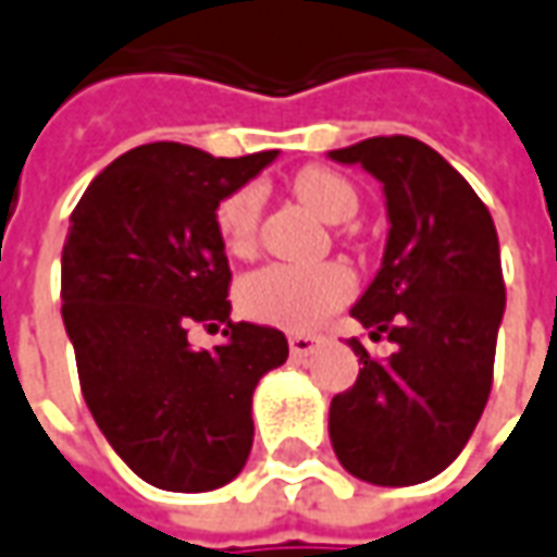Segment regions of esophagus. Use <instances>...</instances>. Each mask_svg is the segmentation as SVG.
I'll return each mask as SVG.
<instances>
[{
    "mask_svg": "<svg viewBox=\"0 0 557 557\" xmlns=\"http://www.w3.org/2000/svg\"><path fill=\"white\" fill-rule=\"evenodd\" d=\"M317 338L313 335H289V350H293V357H310L313 350H317Z\"/></svg>",
    "mask_w": 557,
    "mask_h": 557,
    "instance_id": "obj_1",
    "label": "esophagus"
}]
</instances>
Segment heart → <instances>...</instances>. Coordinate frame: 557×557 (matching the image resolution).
I'll use <instances>...</instances> for the list:
<instances>
[{
	"instance_id": "heart-1",
	"label": "heart",
	"mask_w": 557,
	"mask_h": 557,
	"mask_svg": "<svg viewBox=\"0 0 557 557\" xmlns=\"http://www.w3.org/2000/svg\"><path fill=\"white\" fill-rule=\"evenodd\" d=\"M293 191L320 219L342 225L357 213V188L342 173L305 168L293 176ZM262 195L256 185H240L215 203V234L231 256H249L259 237ZM357 289L354 274L338 262L326 264H264L240 280L237 305L249 320L286 332H310L329 313L350 301Z\"/></svg>"
}]
</instances>
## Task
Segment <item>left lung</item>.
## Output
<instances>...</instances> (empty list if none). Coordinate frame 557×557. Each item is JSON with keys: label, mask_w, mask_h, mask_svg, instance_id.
<instances>
[{"label": "left lung", "mask_w": 557, "mask_h": 557, "mask_svg": "<svg viewBox=\"0 0 557 557\" xmlns=\"http://www.w3.org/2000/svg\"><path fill=\"white\" fill-rule=\"evenodd\" d=\"M384 183L389 213L384 264L350 317L396 354L372 359L329 408L342 467L384 487L438 475L472 436L494 381L506 308L497 228L457 170L411 136H372L329 151Z\"/></svg>", "instance_id": "8db88e82"}]
</instances>
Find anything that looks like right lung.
<instances>
[{
  "mask_svg": "<svg viewBox=\"0 0 557 557\" xmlns=\"http://www.w3.org/2000/svg\"><path fill=\"white\" fill-rule=\"evenodd\" d=\"M277 151L213 158L136 146L88 185L63 244V323L97 426L143 482L180 494L228 485L252 448V389L289 357L280 329L231 320L215 203ZM191 325H225L195 351Z\"/></svg>",
  "mask_w": 557,
  "mask_h": 557,
  "instance_id": "obj_1",
  "label": "right lung"
}]
</instances>
